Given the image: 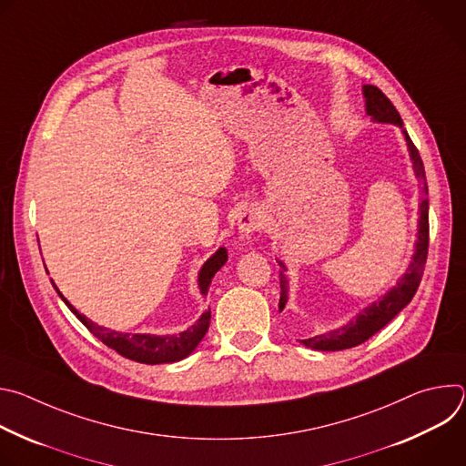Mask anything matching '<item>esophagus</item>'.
<instances>
[{
  "instance_id": "1",
  "label": "esophagus",
  "mask_w": 466,
  "mask_h": 466,
  "mask_svg": "<svg viewBox=\"0 0 466 466\" xmlns=\"http://www.w3.org/2000/svg\"><path fill=\"white\" fill-rule=\"evenodd\" d=\"M263 227V214L259 208H247L238 221V228L241 238H248Z\"/></svg>"
}]
</instances>
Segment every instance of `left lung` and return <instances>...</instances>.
Here are the masks:
<instances>
[{"label": "left lung", "instance_id": "obj_1", "mask_svg": "<svg viewBox=\"0 0 466 466\" xmlns=\"http://www.w3.org/2000/svg\"><path fill=\"white\" fill-rule=\"evenodd\" d=\"M365 97H367V114L372 116L376 121H383V123H394L398 127H402V132L406 137L410 153H411V160H413V167L415 173L422 184V197L424 201L420 203V221H419V241H417V250L413 256V261L410 265L408 273L402 277V280L398 282L396 288H392L381 300L374 302L370 308H367L363 313H360L354 320H350L347 326L329 331V334H322V336H315L309 339H300L302 345H306L308 349H315V350H345V349H352L358 347L361 343H365L369 338H372L376 331H380L387 322H390L398 311L402 308H406L411 299L415 297L419 284L422 280L424 275V265H426V258H428V245H430V219H428V182H426V171H424V164L422 158L419 155V149L415 147L413 140L410 138L408 130L404 128V121L398 114V110L394 108V105L390 103V99L374 85H367L363 88ZM288 302V280L284 271H280V309H284Z\"/></svg>", "mask_w": 466, "mask_h": 466}]
</instances>
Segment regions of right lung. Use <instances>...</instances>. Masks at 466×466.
Instances as JSON below:
<instances>
[{
	"instance_id": "obj_1",
	"label": "right lung",
	"mask_w": 466,
	"mask_h": 466,
	"mask_svg": "<svg viewBox=\"0 0 466 466\" xmlns=\"http://www.w3.org/2000/svg\"><path fill=\"white\" fill-rule=\"evenodd\" d=\"M228 254L225 248H219L205 265L201 273H198V288H201V293L207 295L210 282L214 275L221 269V265L227 261ZM56 289V288H55ZM58 293V291H56ZM60 295V293H58ZM60 299L66 302L76 317L92 331V334L105 343L108 349L116 350L119 356L138 361V363H147V365H158V363H173L184 360L187 354L195 350V347L203 341L207 336L208 326H210V317L212 311L210 308L201 315L191 328L178 336H146V334H119V331L106 329L103 326H97L96 322L88 320L85 315H81L68 300H66L62 295Z\"/></svg>"
}]
</instances>
